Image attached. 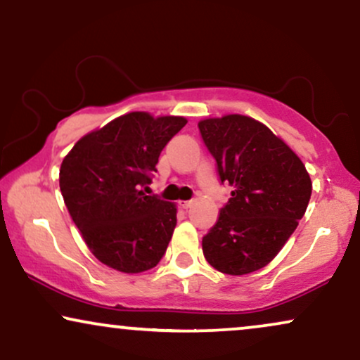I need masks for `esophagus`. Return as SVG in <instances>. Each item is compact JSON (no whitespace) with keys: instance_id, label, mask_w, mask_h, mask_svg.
Listing matches in <instances>:
<instances>
[{"instance_id":"obj_1","label":"esophagus","mask_w":360,"mask_h":360,"mask_svg":"<svg viewBox=\"0 0 360 360\" xmlns=\"http://www.w3.org/2000/svg\"><path fill=\"white\" fill-rule=\"evenodd\" d=\"M193 204H194V201H179V206L183 209H189Z\"/></svg>"}]
</instances>
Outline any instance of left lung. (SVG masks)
Masks as SVG:
<instances>
[{
	"mask_svg": "<svg viewBox=\"0 0 360 360\" xmlns=\"http://www.w3.org/2000/svg\"><path fill=\"white\" fill-rule=\"evenodd\" d=\"M221 183L233 186L217 222L202 238L214 269L243 276L262 269L288 243L306 212L312 183L284 141L252 117L227 115L199 122Z\"/></svg>",
	"mask_w": 360,
	"mask_h": 360,
	"instance_id": "left-lung-1",
	"label": "left lung"
}]
</instances>
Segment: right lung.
Returning a JSON list of instances; mask_svg holds the SVG:
<instances>
[{"label": "right lung", "instance_id": "1", "mask_svg": "<svg viewBox=\"0 0 360 360\" xmlns=\"http://www.w3.org/2000/svg\"><path fill=\"white\" fill-rule=\"evenodd\" d=\"M181 116H120L86 134L63 159L59 188L89 251L112 269L136 274L165 256L176 206L149 194L159 154L186 126Z\"/></svg>", "mask_w": 360, "mask_h": 360}]
</instances>
